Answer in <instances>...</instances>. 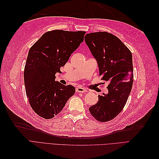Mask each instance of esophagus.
<instances>
[{
  "label": "esophagus",
  "mask_w": 159,
  "mask_h": 159,
  "mask_svg": "<svg viewBox=\"0 0 159 159\" xmlns=\"http://www.w3.org/2000/svg\"><path fill=\"white\" fill-rule=\"evenodd\" d=\"M86 91L87 90H86L85 88L81 87V86H78V87L76 88V91L79 93H85L86 92Z\"/></svg>",
  "instance_id": "esophagus-1"
}]
</instances>
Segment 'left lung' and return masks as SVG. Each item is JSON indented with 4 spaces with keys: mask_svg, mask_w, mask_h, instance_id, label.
I'll return each mask as SVG.
<instances>
[{
    "mask_svg": "<svg viewBox=\"0 0 159 159\" xmlns=\"http://www.w3.org/2000/svg\"><path fill=\"white\" fill-rule=\"evenodd\" d=\"M85 44L97 61L101 80L109 83L108 93L98 95L96 104L89 108L100 122L115 118L125 105L133 81L132 54L119 38L107 32L87 34Z\"/></svg>",
    "mask_w": 159,
    "mask_h": 159,
    "instance_id": "1",
    "label": "left lung"
}]
</instances>
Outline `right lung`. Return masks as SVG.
<instances>
[{
	"mask_svg": "<svg viewBox=\"0 0 159 159\" xmlns=\"http://www.w3.org/2000/svg\"><path fill=\"white\" fill-rule=\"evenodd\" d=\"M85 32L55 30L44 33L28 52L24 80L30 106L39 116L52 119L75 93L73 85L56 81L70 56L84 41Z\"/></svg>",
	"mask_w": 159,
	"mask_h": 159,
	"instance_id": "add662e5",
	"label": "right lung"
}]
</instances>
